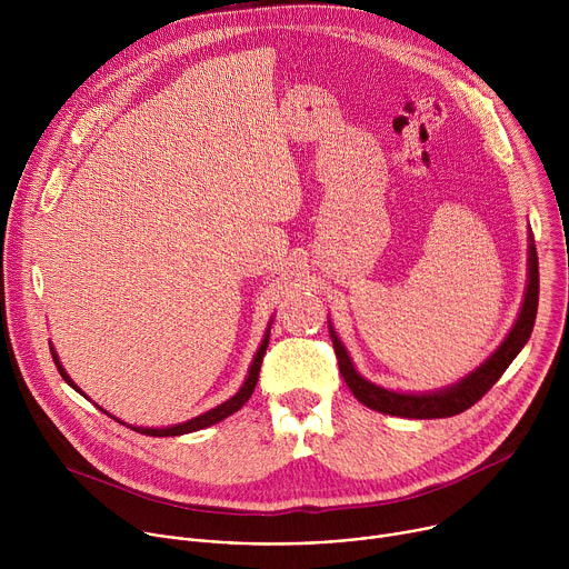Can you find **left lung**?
Here are the masks:
<instances>
[{
  "instance_id": "left-lung-1",
  "label": "left lung",
  "mask_w": 569,
  "mask_h": 569,
  "mask_svg": "<svg viewBox=\"0 0 569 569\" xmlns=\"http://www.w3.org/2000/svg\"><path fill=\"white\" fill-rule=\"evenodd\" d=\"M536 312H538V254L533 248V238H529V281H527L525 301L513 329L509 331L507 340L498 347V351L489 360L479 365L466 378H461L457 385H450L439 391H428V393H402V391L378 387L365 380L356 371L333 327H331V340H333V349H336L345 382L349 385L353 396L362 405H367L369 410L391 415V417H402V419H446L468 410L470 405H475L500 380V376L507 371V367L513 362V358L522 351V347L531 338Z\"/></svg>"
}]
</instances>
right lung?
<instances>
[{
    "instance_id": "right-lung-1",
    "label": "right lung",
    "mask_w": 569,
    "mask_h": 569,
    "mask_svg": "<svg viewBox=\"0 0 569 569\" xmlns=\"http://www.w3.org/2000/svg\"><path fill=\"white\" fill-rule=\"evenodd\" d=\"M270 327H272V321L268 323V331H266L263 342H261V347H259V351H257V356H254V362H252V367H250V371H248L246 382H242V387H240L229 400L220 402L218 408H213V410H209V412H204V415H200V417H196V419H191V421H187V423H178V426H171V428H134V426H128V428H132V430L146 435V437H180V435H187V432H196V430L209 428V426H213V423L227 419L229 415L238 412V410L242 408V405H246V402L250 400V396H252V391H254V387H257L259 371H261V362H263L266 349H268V345H270ZM51 356H53V362H56V367H58V373L64 378V382L71 385L78 393H83V391H80V389L73 385V380L67 376V371L62 369V365H60L58 353L53 351V347H51ZM83 396H86V393H83ZM99 410L106 412L103 408H99ZM106 415H108V412H106ZM110 417H112V415H110ZM112 419H114V417H112ZM117 421H119V419H117ZM119 423H121V421H119Z\"/></svg>"
}]
</instances>
